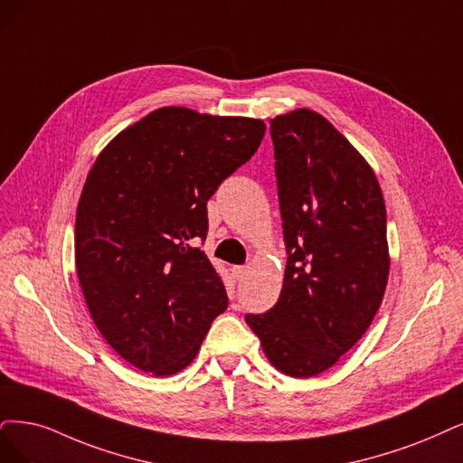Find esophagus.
Wrapping results in <instances>:
<instances>
[{
  "mask_svg": "<svg viewBox=\"0 0 463 463\" xmlns=\"http://www.w3.org/2000/svg\"><path fill=\"white\" fill-rule=\"evenodd\" d=\"M231 275H232L234 280H242L244 275H246V267H241V265L232 267V269H231Z\"/></svg>",
  "mask_w": 463,
  "mask_h": 463,
  "instance_id": "34e87169",
  "label": "esophagus"
}]
</instances>
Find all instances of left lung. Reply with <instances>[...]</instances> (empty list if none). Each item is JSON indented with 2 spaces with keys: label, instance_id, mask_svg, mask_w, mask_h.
I'll return each mask as SVG.
<instances>
[{
  "label": "left lung",
  "instance_id": "left-lung-1",
  "mask_svg": "<svg viewBox=\"0 0 463 463\" xmlns=\"http://www.w3.org/2000/svg\"><path fill=\"white\" fill-rule=\"evenodd\" d=\"M288 261L265 315H246L270 364L292 378L332 368L364 335L389 279L387 213L373 169L326 118L270 119Z\"/></svg>",
  "mask_w": 463,
  "mask_h": 463
}]
</instances>
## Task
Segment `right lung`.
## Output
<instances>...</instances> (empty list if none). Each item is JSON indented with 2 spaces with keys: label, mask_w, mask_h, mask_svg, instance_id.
I'll return each mask as SVG.
<instances>
[{
  "label": "right lung",
  "mask_w": 463,
  "mask_h": 463,
  "mask_svg": "<svg viewBox=\"0 0 463 463\" xmlns=\"http://www.w3.org/2000/svg\"><path fill=\"white\" fill-rule=\"evenodd\" d=\"M263 119L164 107L97 156L76 212V270L107 344L135 368L171 375L194 361L229 298L198 242L205 203L246 164Z\"/></svg>",
  "instance_id": "1"
}]
</instances>
